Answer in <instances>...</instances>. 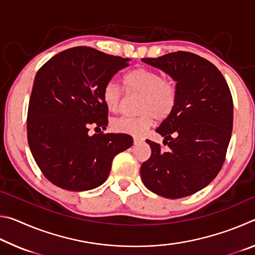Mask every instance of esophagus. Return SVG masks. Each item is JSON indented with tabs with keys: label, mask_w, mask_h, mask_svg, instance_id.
<instances>
[{
	"label": "esophagus",
	"mask_w": 255,
	"mask_h": 255,
	"mask_svg": "<svg viewBox=\"0 0 255 255\" xmlns=\"http://www.w3.org/2000/svg\"><path fill=\"white\" fill-rule=\"evenodd\" d=\"M141 141H143V139L140 137H133V144H139Z\"/></svg>",
	"instance_id": "obj_1"
}]
</instances>
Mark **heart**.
I'll return each mask as SVG.
<instances>
[{
  "instance_id": "b5f03b06",
  "label": "heart",
  "mask_w": 255,
  "mask_h": 255,
  "mask_svg": "<svg viewBox=\"0 0 255 255\" xmlns=\"http://www.w3.org/2000/svg\"><path fill=\"white\" fill-rule=\"evenodd\" d=\"M123 84L127 94H140L138 101L140 115L115 119L112 128L116 131L141 136L153 126L156 118L164 120L173 112L178 100L176 84L159 72L146 67L135 68L123 77ZM102 99L107 109L116 112L122 106L123 93L115 82H108L103 88Z\"/></svg>"
}]
</instances>
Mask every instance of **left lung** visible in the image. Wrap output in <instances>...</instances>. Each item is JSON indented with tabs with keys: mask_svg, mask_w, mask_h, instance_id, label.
<instances>
[{
	"mask_svg": "<svg viewBox=\"0 0 255 255\" xmlns=\"http://www.w3.org/2000/svg\"><path fill=\"white\" fill-rule=\"evenodd\" d=\"M141 60L169 74L178 89L173 112L156 129L169 149L146 139L152 155L141 164V180L158 196L188 197L207 187L225 161L233 129L230 88L214 64L188 51Z\"/></svg>",
	"mask_w": 255,
	"mask_h": 255,
	"instance_id": "1",
	"label": "left lung"
}]
</instances>
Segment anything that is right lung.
<instances>
[{
  "label": "right lung",
  "mask_w": 255,
  "mask_h": 255,
  "mask_svg": "<svg viewBox=\"0 0 255 255\" xmlns=\"http://www.w3.org/2000/svg\"><path fill=\"white\" fill-rule=\"evenodd\" d=\"M129 60L80 46L55 55L38 71L28 108V144L53 184L68 191L97 188L116 155L132 145L126 133H89L91 126L106 129L103 88Z\"/></svg>",
  "instance_id": "1"
}]
</instances>
